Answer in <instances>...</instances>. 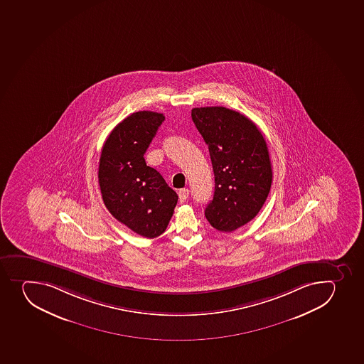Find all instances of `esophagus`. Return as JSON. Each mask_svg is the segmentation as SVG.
I'll return each instance as SVG.
<instances>
[{"label": "esophagus", "mask_w": 364, "mask_h": 364, "mask_svg": "<svg viewBox=\"0 0 364 364\" xmlns=\"http://www.w3.org/2000/svg\"><path fill=\"white\" fill-rule=\"evenodd\" d=\"M188 194H190V191L187 190V188H181V190L179 191V193H178V196H179V201H181V203H185L187 198H188Z\"/></svg>", "instance_id": "34e87169"}]
</instances>
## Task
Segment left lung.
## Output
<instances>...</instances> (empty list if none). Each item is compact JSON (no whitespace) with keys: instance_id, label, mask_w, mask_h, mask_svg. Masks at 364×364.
Listing matches in <instances>:
<instances>
[{"instance_id":"obj_1","label":"left lung","mask_w":364,"mask_h":364,"mask_svg":"<svg viewBox=\"0 0 364 364\" xmlns=\"http://www.w3.org/2000/svg\"><path fill=\"white\" fill-rule=\"evenodd\" d=\"M191 115L208 146L215 173L205 217L218 231L232 232L258 215L270 192L267 141L255 122L229 108H193Z\"/></svg>"}]
</instances>
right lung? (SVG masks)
I'll return each mask as SVG.
<instances>
[{"label": "right lung", "instance_id": "1", "mask_svg": "<svg viewBox=\"0 0 364 364\" xmlns=\"http://www.w3.org/2000/svg\"><path fill=\"white\" fill-rule=\"evenodd\" d=\"M164 120L156 112L129 115L108 135L99 161L97 178L108 211L146 238L164 233L178 201L177 193L144 158Z\"/></svg>", "mask_w": 364, "mask_h": 364}]
</instances>
